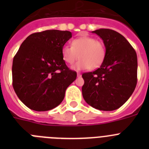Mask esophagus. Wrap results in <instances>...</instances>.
<instances>
[{
	"label": "esophagus",
	"mask_w": 149,
	"mask_h": 149,
	"mask_svg": "<svg viewBox=\"0 0 149 149\" xmlns=\"http://www.w3.org/2000/svg\"><path fill=\"white\" fill-rule=\"evenodd\" d=\"M77 76L78 77H81V73H77Z\"/></svg>",
	"instance_id": "1"
}]
</instances>
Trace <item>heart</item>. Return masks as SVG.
Listing matches in <instances>:
<instances>
[{
    "instance_id": "1",
    "label": "heart",
    "mask_w": 149,
    "mask_h": 149,
    "mask_svg": "<svg viewBox=\"0 0 149 149\" xmlns=\"http://www.w3.org/2000/svg\"><path fill=\"white\" fill-rule=\"evenodd\" d=\"M105 47L100 41L90 36H81L72 42V47L63 46L62 56L68 64H73L78 58L77 63L72 66L74 70L95 69L102 64L105 57Z\"/></svg>"
}]
</instances>
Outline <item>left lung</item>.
Here are the masks:
<instances>
[{"mask_svg": "<svg viewBox=\"0 0 149 149\" xmlns=\"http://www.w3.org/2000/svg\"><path fill=\"white\" fill-rule=\"evenodd\" d=\"M104 44L106 54L101 66L84 73L82 94L88 104L104 111L119 108L134 93L137 82V56L122 34L110 29L93 31Z\"/></svg>", "mask_w": 149, "mask_h": 149, "instance_id": "left-lung-1", "label": "left lung"}]
</instances>
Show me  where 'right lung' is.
Masks as SVG:
<instances>
[{"instance_id": "obj_1", "label": "right lung", "mask_w": 149, "mask_h": 149, "mask_svg": "<svg viewBox=\"0 0 149 149\" xmlns=\"http://www.w3.org/2000/svg\"><path fill=\"white\" fill-rule=\"evenodd\" d=\"M72 33L48 30L30 35L21 45L13 62V86L18 98L36 111L58 106L77 73L62 56V48Z\"/></svg>"}]
</instances>
